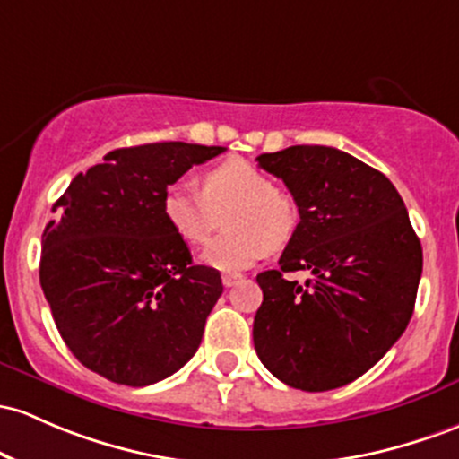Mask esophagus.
Returning a JSON list of instances; mask_svg holds the SVG:
<instances>
[{
    "instance_id": "34e87169",
    "label": "esophagus",
    "mask_w": 459,
    "mask_h": 459,
    "mask_svg": "<svg viewBox=\"0 0 459 459\" xmlns=\"http://www.w3.org/2000/svg\"><path fill=\"white\" fill-rule=\"evenodd\" d=\"M238 281H241V274H233V272L221 274V283H224V287H233Z\"/></svg>"
}]
</instances>
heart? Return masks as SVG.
Masks as SVG:
<instances>
[{"instance_id":"b5f03b06","label":"heart","mask_w":459,"mask_h":459,"mask_svg":"<svg viewBox=\"0 0 459 459\" xmlns=\"http://www.w3.org/2000/svg\"><path fill=\"white\" fill-rule=\"evenodd\" d=\"M160 211L169 229L191 246L204 244L226 213V233L203 253V264L221 272L248 268L270 248L285 246L299 224L294 198L239 156L206 169L200 176V194L185 183L169 185Z\"/></svg>"}]
</instances>
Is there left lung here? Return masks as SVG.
Masks as SVG:
<instances>
[{"mask_svg":"<svg viewBox=\"0 0 459 459\" xmlns=\"http://www.w3.org/2000/svg\"><path fill=\"white\" fill-rule=\"evenodd\" d=\"M285 183L300 221L261 272L255 351L276 379L305 392L342 387L370 370L414 314L422 248L394 185L355 156L291 145L256 156ZM305 269V286L284 276Z\"/></svg>","mask_w":459,"mask_h":459,"instance_id":"left-lung-1","label":"left lung"}]
</instances>
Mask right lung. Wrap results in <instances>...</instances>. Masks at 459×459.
I'll use <instances>...</instances> for the list:
<instances>
[{
  "mask_svg": "<svg viewBox=\"0 0 459 459\" xmlns=\"http://www.w3.org/2000/svg\"><path fill=\"white\" fill-rule=\"evenodd\" d=\"M220 145L163 141L119 148L80 172L43 230L39 279L75 359L113 384L168 379L198 351L221 294L160 211L165 189Z\"/></svg>",
  "mask_w": 459,
  "mask_h": 459,
  "instance_id": "right-lung-1",
  "label": "right lung"
}]
</instances>
